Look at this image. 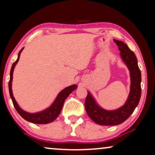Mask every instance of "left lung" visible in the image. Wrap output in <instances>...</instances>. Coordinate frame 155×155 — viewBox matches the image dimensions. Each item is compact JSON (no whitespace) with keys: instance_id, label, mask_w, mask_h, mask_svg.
<instances>
[{"instance_id":"1","label":"left lung","mask_w":155,"mask_h":155,"mask_svg":"<svg viewBox=\"0 0 155 155\" xmlns=\"http://www.w3.org/2000/svg\"><path fill=\"white\" fill-rule=\"evenodd\" d=\"M114 41L120 51L119 55L122 61L130 71V92L124 105L116 110H107L102 108L96 102L93 95L88 91L85 101V108L87 114L95 123L102 126L119 125L125 121L138 106L141 96V72L136 57L123 41L115 39Z\"/></svg>"}]
</instances>
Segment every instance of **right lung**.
I'll use <instances>...</instances> for the list:
<instances>
[{
	"label": "right lung",
	"mask_w": 155,
	"mask_h": 155,
	"mask_svg": "<svg viewBox=\"0 0 155 155\" xmlns=\"http://www.w3.org/2000/svg\"><path fill=\"white\" fill-rule=\"evenodd\" d=\"M23 49L24 48H21V51L19 52L17 60L13 63L11 67V70H10V81L9 84H8L10 97H11V99L12 100L15 110H17L18 114L20 115L23 119H25L26 121H28L29 122H31V123L36 124H49L51 123V122H53L54 120H55V119L58 118V117L59 116V114H60L61 110H62V109L64 100H66L67 97L69 96V95L70 94L72 91L77 89V85H71V86L66 87V88L63 89L62 91H61L60 92L58 93V95H57V97H55V99L53 101V103H52L48 107L45 109V110L35 113H30L22 110V109L19 107L16 100H15L14 95H13L12 90V83L13 77V71H14L15 66H16L17 62H18V61L19 60V57H20V54Z\"/></svg>",
	"instance_id": "right-lung-1"
}]
</instances>
